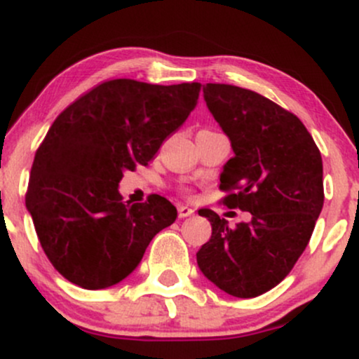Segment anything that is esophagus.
<instances>
[{"instance_id": "34e87169", "label": "esophagus", "mask_w": 359, "mask_h": 359, "mask_svg": "<svg viewBox=\"0 0 359 359\" xmlns=\"http://www.w3.org/2000/svg\"><path fill=\"white\" fill-rule=\"evenodd\" d=\"M177 211H179V217H189L194 214V209L189 208V205H179Z\"/></svg>"}]
</instances>
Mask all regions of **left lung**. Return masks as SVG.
<instances>
[{
	"mask_svg": "<svg viewBox=\"0 0 359 359\" xmlns=\"http://www.w3.org/2000/svg\"><path fill=\"white\" fill-rule=\"evenodd\" d=\"M204 100L234 151L221 172L222 203L251 219L229 228L201 209L212 234L197 265L226 294L258 297L290 273L309 245L324 204L323 158L304 123L255 90L205 84Z\"/></svg>",
	"mask_w": 359,
	"mask_h": 359,
	"instance_id": "8db88e82",
	"label": "left lung"
}]
</instances>
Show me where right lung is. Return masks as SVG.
Returning <instances> with one entry per match:
<instances>
[{"mask_svg": "<svg viewBox=\"0 0 359 359\" xmlns=\"http://www.w3.org/2000/svg\"><path fill=\"white\" fill-rule=\"evenodd\" d=\"M199 82H101L57 116L35 154L28 212L40 245L64 278L88 290L116 285L177 217L162 196L123 203L126 170L147 165L199 100Z\"/></svg>", "mask_w": 359, "mask_h": 359, "instance_id": "add662e5", "label": "right lung"}]
</instances>
